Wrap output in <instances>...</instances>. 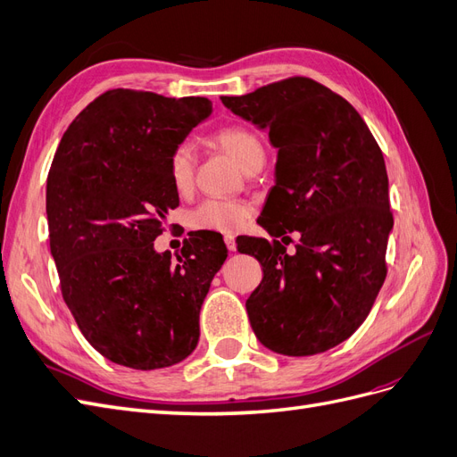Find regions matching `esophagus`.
I'll return each mask as SVG.
<instances>
[{
  "instance_id": "1",
  "label": "esophagus",
  "mask_w": 457,
  "mask_h": 457,
  "mask_svg": "<svg viewBox=\"0 0 457 457\" xmlns=\"http://www.w3.org/2000/svg\"><path fill=\"white\" fill-rule=\"evenodd\" d=\"M225 244L228 247V252H237V240H234L232 234H227L225 237Z\"/></svg>"
}]
</instances>
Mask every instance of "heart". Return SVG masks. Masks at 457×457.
<instances>
[{
	"instance_id": "heart-1",
	"label": "heart",
	"mask_w": 457,
	"mask_h": 457,
	"mask_svg": "<svg viewBox=\"0 0 457 457\" xmlns=\"http://www.w3.org/2000/svg\"><path fill=\"white\" fill-rule=\"evenodd\" d=\"M215 143L240 163L245 170L255 160H265V150H262L257 135L245 128H225L215 133ZM170 181L179 195H185L195 183L196 170V150L195 145L183 141L179 143L170 154L168 162ZM252 215V207L240 200H220L210 198L204 200L198 207L192 210L188 220L190 227L196 230L210 232H237L244 227V223Z\"/></svg>"
}]
</instances>
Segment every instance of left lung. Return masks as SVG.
<instances>
[{
    "instance_id": "obj_1",
    "label": "left lung",
    "mask_w": 457,
    "mask_h": 457,
    "mask_svg": "<svg viewBox=\"0 0 457 457\" xmlns=\"http://www.w3.org/2000/svg\"><path fill=\"white\" fill-rule=\"evenodd\" d=\"M220 101L269 129L278 148L276 183L257 223L276 238L299 232L294 255L278 240L238 244L262 267L245 301L250 324L278 354L324 353L366 320L386 276L393 213L381 148L354 106L311 78Z\"/></svg>"
}]
</instances>
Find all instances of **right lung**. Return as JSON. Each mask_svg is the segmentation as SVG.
<instances>
[{"mask_svg": "<svg viewBox=\"0 0 457 457\" xmlns=\"http://www.w3.org/2000/svg\"><path fill=\"white\" fill-rule=\"evenodd\" d=\"M212 114L205 96L110 89L64 131L47 177L49 245L84 337L108 361L168 368L196 349L200 309L227 259L196 232L177 262L154 240L179 205L171 150Z\"/></svg>", "mask_w": 457, "mask_h": 457, "instance_id": "1", "label": "right lung"}]
</instances>
